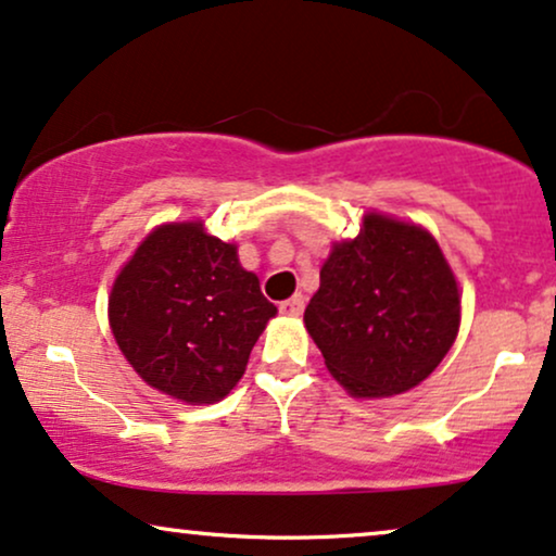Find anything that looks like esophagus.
<instances>
[{
    "label": "esophagus",
    "instance_id": "esophagus-1",
    "mask_svg": "<svg viewBox=\"0 0 556 556\" xmlns=\"http://www.w3.org/2000/svg\"><path fill=\"white\" fill-rule=\"evenodd\" d=\"M279 311L285 315H302V311H305V298H302V294H292L290 300H285L282 305H279Z\"/></svg>",
    "mask_w": 556,
    "mask_h": 556
}]
</instances>
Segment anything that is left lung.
<instances>
[{
    "instance_id": "left-lung-1",
    "label": "left lung",
    "mask_w": 556,
    "mask_h": 556,
    "mask_svg": "<svg viewBox=\"0 0 556 556\" xmlns=\"http://www.w3.org/2000/svg\"><path fill=\"white\" fill-rule=\"evenodd\" d=\"M459 287L435 238L369 213L333 243L305 328L354 397H392L431 375L459 333Z\"/></svg>"
}]
</instances>
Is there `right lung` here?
<instances>
[{
	"label": "right lung",
	"instance_id": "1",
	"mask_svg": "<svg viewBox=\"0 0 556 556\" xmlns=\"http://www.w3.org/2000/svg\"><path fill=\"white\" fill-rule=\"evenodd\" d=\"M277 307L233 243L200 220L166 223L146 236L110 292V328L143 382L189 405L236 388Z\"/></svg>",
	"mask_w": 556,
	"mask_h": 556
}]
</instances>
